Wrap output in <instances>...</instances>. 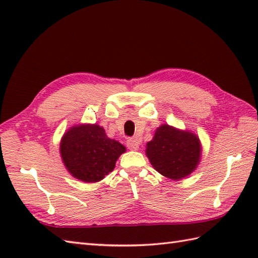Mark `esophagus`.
Returning <instances> with one entry per match:
<instances>
[{
    "label": "esophagus",
    "instance_id": "obj_1",
    "mask_svg": "<svg viewBox=\"0 0 258 258\" xmlns=\"http://www.w3.org/2000/svg\"><path fill=\"white\" fill-rule=\"evenodd\" d=\"M126 145H127V147L131 151H138L140 149V143L138 142V140L135 139H130L127 141V143H126Z\"/></svg>",
    "mask_w": 258,
    "mask_h": 258
}]
</instances>
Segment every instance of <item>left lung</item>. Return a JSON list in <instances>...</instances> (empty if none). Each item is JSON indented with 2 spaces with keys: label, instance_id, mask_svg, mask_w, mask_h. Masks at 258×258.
<instances>
[{
  "label": "left lung",
  "instance_id": "left-lung-1",
  "mask_svg": "<svg viewBox=\"0 0 258 258\" xmlns=\"http://www.w3.org/2000/svg\"><path fill=\"white\" fill-rule=\"evenodd\" d=\"M146 156L163 176L179 180L193 173L201 162L202 145L195 133L163 124L146 144Z\"/></svg>",
  "mask_w": 258,
  "mask_h": 258
}]
</instances>
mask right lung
Instances as JSON below:
<instances>
[{
	"instance_id": "right-lung-1",
	"label": "right lung",
	"mask_w": 258,
	"mask_h": 258,
	"mask_svg": "<svg viewBox=\"0 0 258 258\" xmlns=\"http://www.w3.org/2000/svg\"><path fill=\"white\" fill-rule=\"evenodd\" d=\"M125 151L124 145L107 138L105 130L97 124L72 126L59 143L64 166L73 177L85 183L102 180Z\"/></svg>"
}]
</instances>
